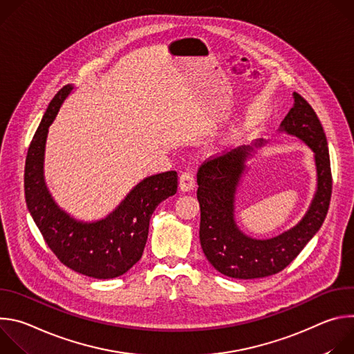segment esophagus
Returning a JSON list of instances; mask_svg holds the SVG:
<instances>
[{"label": "esophagus", "instance_id": "esophagus-1", "mask_svg": "<svg viewBox=\"0 0 354 354\" xmlns=\"http://www.w3.org/2000/svg\"><path fill=\"white\" fill-rule=\"evenodd\" d=\"M196 185V179H194V175L189 171L186 172H182L180 176H179V187L180 190L183 192H190Z\"/></svg>", "mask_w": 354, "mask_h": 354}]
</instances>
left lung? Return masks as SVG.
Instances as JSON below:
<instances>
[{
  "label": "left lung",
  "mask_w": 354,
  "mask_h": 354,
  "mask_svg": "<svg viewBox=\"0 0 354 354\" xmlns=\"http://www.w3.org/2000/svg\"><path fill=\"white\" fill-rule=\"evenodd\" d=\"M292 96L294 105L279 131L304 141L314 151L317 167L315 196L297 225L277 236L257 239L245 235L235 223V193L246 168L245 162L254 153V147L265 144L263 140L238 147L198 168L200 243L209 262L224 276L259 279L281 272L318 232L328 214L332 174L326 136L307 100L297 92Z\"/></svg>",
  "instance_id": "8db88e82"
}]
</instances>
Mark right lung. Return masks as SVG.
Wrapping results in <instances>:
<instances>
[{
  "mask_svg": "<svg viewBox=\"0 0 354 354\" xmlns=\"http://www.w3.org/2000/svg\"><path fill=\"white\" fill-rule=\"evenodd\" d=\"M73 88L66 85L56 93L32 138L25 164V198L47 246L63 265L88 277L113 279L141 259L149 218L161 201L176 193L178 174L168 171L142 179L102 220L84 223L62 210L46 186L44 148L48 127Z\"/></svg>",
  "mask_w": 354,
  "mask_h": 354,
  "instance_id": "add662e5",
  "label": "right lung"
}]
</instances>
